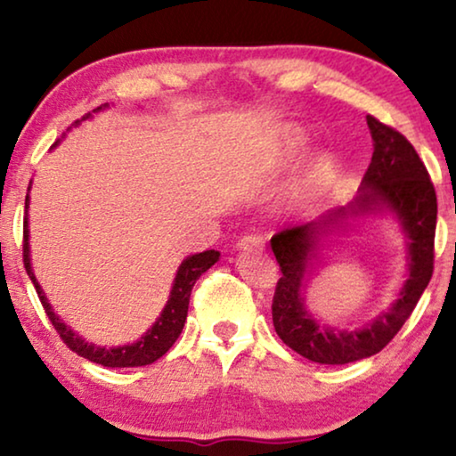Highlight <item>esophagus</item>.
I'll return each instance as SVG.
<instances>
[{"label": "esophagus", "instance_id": "esophagus-1", "mask_svg": "<svg viewBox=\"0 0 456 456\" xmlns=\"http://www.w3.org/2000/svg\"><path fill=\"white\" fill-rule=\"evenodd\" d=\"M264 247H265V240H264V236H259V234H247L239 240L240 251H261Z\"/></svg>", "mask_w": 456, "mask_h": 456}]
</instances>
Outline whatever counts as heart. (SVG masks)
<instances>
[{"label":"heart","mask_w":456,"mask_h":456,"mask_svg":"<svg viewBox=\"0 0 456 456\" xmlns=\"http://www.w3.org/2000/svg\"><path fill=\"white\" fill-rule=\"evenodd\" d=\"M297 149H298V139H290V142H289V153H290V155L297 153ZM326 172H328V161H326V159H317V161H314V166H311L309 180H311V183H314V184L322 183L323 176H326Z\"/></svg>","instance_id":"heart-1"}]
</instances>
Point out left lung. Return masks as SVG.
I'll list each match as a JSON object with an SVG mask.
<instances>
[{"label": "left lung", "mask_w": 456, "mask_h": 456, "mask_svg": "<svg viewBox=\"0 0 456 456\" xmlns=\"http://www.w3.org/2000/svg\"><path fill=\"white\" fill-rule=\"evenodd\" d=\"M373 155L351 205L328 211L317 222L286 228L272 236V251L282 272L272 301L273 328L286 346L322 365H345L382 351L413 314L434 273V236L438 201L432 178L415 147L396 128L367 116ZM382 207L395 211L410 239V278L397 303L363 330L342 333L320 327L302 307L304 272L314 256L316 240L342 219L372 213Z\"/></svg>", "instance_id": "8db88e82"}]
</instances>
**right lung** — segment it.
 <instances>
[{"instance_id":"add662e5","label":"right lung","mask_w":456,"mask_h":456,"mask_svg":"<svg viewBox=\"0 0 456 456\" xmlns=\"http://www.w3.org/2000/svg\"><path fill=\"white\" fill-rule=\"evenodd\" d=\"M105 108V105H102ZM97 108V110H102ZM93 110V111H97ZM91 114H86L83 120H86ZM78 122V120H77ZM24 209H28V195L24 199ZM22 259H24V267H27L28 278L33 280L37 295H39V301L45 309V314L52 322V326L55 328V332L60 334V338L64 340V345L74 351L80 357L93 361V363H99L103 367H141V365H149L153 361H158L159 357L170 351L174 342L178 340L180 332H183L184 322H186V314H189V298H191V290L195 282L201 276L203 272H208L211 265L220 259V253L214 251H203L197 255H191L183 261V265L178 267L176 280H174L170 298H167L164 311L158 317V322L153 323L151 330H147L145 336H141V340H136L134 345H126V346H118V348H102V346H93L89 342H85L80 336L72 332L66 323H61V320L52 311V305L47 303L45 295H43L39 282H37L33 270H30V255H28V222L24 217V234H22Z\"/></svg>"}]
</instances>
